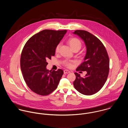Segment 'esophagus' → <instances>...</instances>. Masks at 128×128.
Wrapping results in <instances>:
<instances>
[{
    "mask_svg": "<svg viewBox=\"0 0 128 128\" xmlns=\"http://www.w3.org/2000/svg\"><path fill=\"white\" fill-rule=\"evenodd\" d=\"M64 74H68V73H70V72L68 70H64Z\"/></svg>",
    "mask_w": 128,
    "mask_h": 128,
    "instance_id": "obj_1",
    "label": "esophagus"
}]
</instances>
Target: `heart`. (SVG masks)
Masks as SVG:
<instances>
[{
    "label": "heart",
    "mask_w": 128,
    "mask_h": 128,
    "mask_svg": "<svg viewBox=\"0 0 128 128\" xmlns=\"http://www.w3.org/2000/svg\"><path fill=\"white\" fill-rule=\"evenodd\" d=\"M68 43L72 48L73 51H78L82 46V42L77 38L72 37L70 38L68 40ZM60 43H58L55 49V53L56 54L58 53L60 51ZM73 62L70 60H65L63 62V64L68 68H70L73 66Z\"/></svg>",
    "instance_id": "1"
}]
</instances>
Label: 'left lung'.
<instances>
[{
	"instance_id": "obj_1",
	"label": "left lung",
	"mask_w": 128,
	"mask_h": 128,
	"mask_svg": "<svg viewBox=\"0 0 128 128\" xmlns=\"http://www.w3.org/2000/svg\"><path fill=\"white\" fill-rule=\"evenodd\" d=\"M74 34L85 42L87 53L84 61L76 71H86L84 77L77 72L73 82L75 89L85 95H92L99 91L104 85L110 70V58L106 50L101 41L91 33L83 30H76Z\"/></svg>"
}]
</instances>
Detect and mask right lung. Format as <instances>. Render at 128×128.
Here are the masks:
<instances>
[{"mask_svg":"<svg viewBox=\"0 0 128 128\" xmlns=\"http://www.w3.org/2000/svg\"><path fill=\"white\" fill-rule=\"evenodd\" d=\"M66 30H44L30 37L25 44L20 56V66L24 79L34 92L47 96L55 90L64 71L49 70L46 60L54 56L55 49Z\"/></svg>","mask_w":128,"mask_h":128,"instance_id":"right-lung-1","label":"right lung"}]
</instances>
